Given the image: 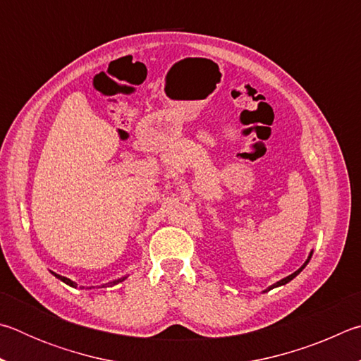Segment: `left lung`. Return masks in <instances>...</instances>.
<instances>
[{
    "mask_svg": "<svg viewBox=\"0 0 361 361\" xmlns=\"http://www.w3.org/2000/svg\"><path fill=\"white\" fill-rule=\"evenodd\" d=\"M312 253H314V252H310V253H309V256H307V259H305V262H304V264H302L301 267H299L296 272H293V274H291V276H288V277H285V279H282V280H279V282H277V283H274V285H271V286H269V288H267L266 291H269V290H272V288H277V286H282V285H285V283H288V282H291V280H293V279H295V277L298 276V274H299V272H301V271H302V269H304L305 266H307V262L310 261V258H312ZM266 291H264V293H266Z\"/></svg>",
    "mask_w": 361,
    "mask_h": 361,
    "instance_id": "obj_1",
    "label": "left lung"
}]
</instances>
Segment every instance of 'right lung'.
<instances>
[{"label": "right lung", "instance_id": "right-lung-1", "mask_svg": "<svg viewBox=\"0 0 361 361\" xmlns=\"http://www.w3.org/2000/svg\"><path fill=\"white\" fill-rule=\"evenodd\" d=\"M52 274H54V276H56L59 280H62L63 283L73 286V288H76V286H78V283H76V282H73V280L66 279V277H62V276H59V274H56V272H52ZM126 279H127V276H126V277H121V279H118V280H113V282H108V283H105V285H102L100 288H105V286H111V285H118L119 282H124ZM81 288H82V286H81ZM90 288H92V286H90ZM90 288H89V290H90Z\"/></svg>", "mask_w": 361, "mask_h": 361}]
</instances>
